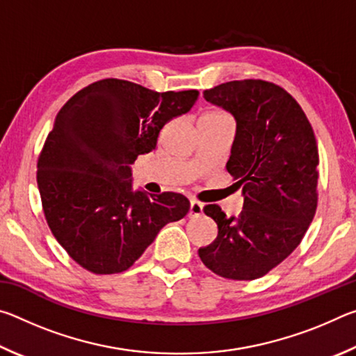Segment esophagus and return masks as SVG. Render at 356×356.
I'll return each mask as SVG.
<instances>
[{
	"mask_svg": "<svg viewBox=\"0 0 356 356\" xmlns=\"http://www.w3.org/2000/svg\"><path fill=\"white\" fill-rule=\"evenodd\" d=\"M202 209L204 206L196 200H191L190 201V212H188V216H191V218H196V216H201L202 215Z\"/></svg>",
	"mask_w": 356,
	"mask_h": 356,
	"instance_id": "1",
	"label": "esophagus"
}]
</instances>
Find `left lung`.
<instances>
[{
    "instance_id": "left-lung-1",
    "label": "left lung",
    "mask_w": 356,
    "mask_h": 356,
    "mask_svg": "<svg viewBox=\"0 0 356 356\" xmlns=\"http://www.w3.org/2000/svg\"><path fill=\"white\" fill-rule=\"evenodd\" d=\"M204 99L236 119L226 170L242 188L243 210L227 218L215 204L204 207L218 226V236L197 252L222 278H261L297 248L314 218V131L297 100L273 83H222L204 91Z\"/></svg>"
}]
</instances>
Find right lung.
Returning <instances> with one entry per match:
<instances>
[{
    "instance_id": "right-lung-1",
    "label": "right lung",
    "mask_w": 356,
    "mask_h": 356,
    "mask_svg": "<svg viewBox=\"0 0 356 356\" xmlns=\"http://www.w3.org/2000/svg\"><path fill=\"white\" fill-rule=\"evenodd\" d=\"M200 92H155L116 78L78 91L55 119L38 161V186L59 245L95 275L120 273L160 229L188 213L180 193L134 190L131 166Z\"/></svg>"
}]
</instances>
